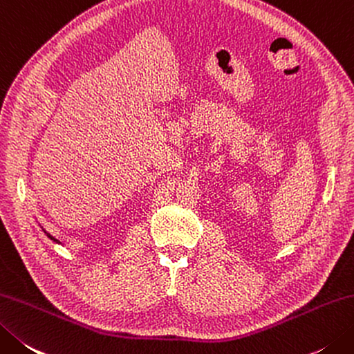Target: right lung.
<instances>
[{"mask_svg":"<svg viewBox=\"0 0 354 354\" xmlns=\"http://www.w3.org/2000/svg\"><path fill=\"white\" fill-rule=\"evenodd\" d=\"M44 233H46V232H44ZM47 236H48V238H50V239H53V241H55V242H58V241H57V239H55V238H52V236H50V234H48V233H47Z\"/></svg>","mask_w":354,"mask_h":354,"instance_id":"right-lung-1","label":"right lung"}]
</instances>
